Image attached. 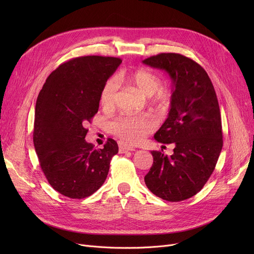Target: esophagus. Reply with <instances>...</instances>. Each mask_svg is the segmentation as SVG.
<instances>
[{
  "label": "esophagus",
  "mask_w": 254,
  "mask_h": 254,
  "mask_svg": "<svg viewBox=\"0 0 254 254\" xmlns=\"http://www.w3.org/2000/svg\"><path fill=\"white\" fill-rule=\"evenodd\" d=\"M118 146H119V153H125L127 151H132L135 150L134 147H131V146L129 145H127V144H124L122 142L118 143Z\"/></svg>",
  "instance_id": "obj_1"
}]
</instances>
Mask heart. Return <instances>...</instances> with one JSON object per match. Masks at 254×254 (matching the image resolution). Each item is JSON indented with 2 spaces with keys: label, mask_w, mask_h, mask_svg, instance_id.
<instances>
[{
  "label": "heart",
  "mask_w": 254,
  "mask_h": 254,
  "mask_svg": "<svg viewBox=\"0 0 254 254\" xmlns=\"http://www.w3.org/2000/svg\"><path fill=\"white\" fill-rule=\"evenodd\" d=\"M118 81H127L136 86L146 97H152L154 103L159 107L168 104L171 92L168 88L161 87L162 80L155 73L148 70H137L130 74H120ZM118 98V84L115 79H109L101 92V104L105 109H111L115 106ZM113 135L124 142L136 144L141 142L155 128L154 120L146 115L142 116H120L109 126Z\"/></svg>",
  "instance_id": "1"
}]
</instances>
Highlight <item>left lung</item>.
<instances>
[{
    "label": "left lung",
    "mask_w": 254,
    "mask_h": 254,
    "mask_svg": "<svg viewBox=\"0 0 254 254\" xmlns=\"http://www.w3.org/2000/svg\"><path fill=\"white\" fill-rule=\"evenodd\" d=\"M142 63L166 71L172 80L168 118L154 139L175 144L171 156L151 151L153 164L144 178L145 184L166 201H183L203 189L222 149L216 92L202 66L179 53H161Z\"/></svg>",
    "instance_id": "1"
}]
</instances>
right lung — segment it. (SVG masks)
I'll return each instance as SVG.
<instances>
[{
	"mask_svg": "<svg viewBox=\"0 0 254 254\" xmlns=\"http://www.w3.org/2000/svg\"><path fill=\"white\" fill-rule=\"evenodd\" d=\"M122 64L111 57L88 56L62 64L46 79L35 108L34 146L49 184L71 198L96 192L108 175L118 145L102 149L85 141L87 122L99 110L102 89Z\"/></svg>",
	"mask_w": 254,
	"mask_h": 254,
	"instance_id": "add662e5",
	"label": "right lung"
}]
</instances>
